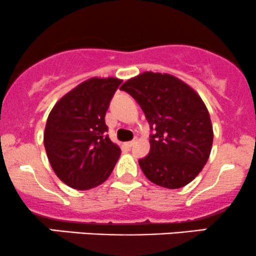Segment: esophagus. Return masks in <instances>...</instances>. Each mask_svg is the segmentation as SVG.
I'll use <instances>...</instances> for the list:
<instances>
[{"label":"esophagus","mask_w":256,"mask_h":256,"mask_svg":"<svg viewBox=\"0 0 256 256\" xmlns=\"http://www.w3.org/2000/svg\"><path fill=\"white\" fill-rule=\"evenodd\" d=\"M125 144H126V147L131 148V147H132V146L134 144V141H130V142H126V143H125Z\"/></svg>","instance_id":"34e87169"}]
</instances>
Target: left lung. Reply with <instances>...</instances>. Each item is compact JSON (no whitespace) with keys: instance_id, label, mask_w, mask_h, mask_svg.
<instances>
[{"instance_id":"8db88e82","label":"left lung","mask_w":256,"mask_h":256,"mask_svg":"<svg viewBox=\"0 0 256 256\" xmlns=\"http://www.w3.org/2000/svg\"><path fill=\"white\" fill-rule=\"evenodd\" d=\"M120 90L138 103L153 131L150 153L138 160L146 178L170 190L186 186L206 164L214 137L202 98L178 78L160 72H143Z\"/></svg>"}]
</instances>
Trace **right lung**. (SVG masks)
I'll list each match as a JSON object with an SVG mask.
<instances>
[{"mask_svg": "<svg viewBox=\"0 0 256 256\" xmlns=\"http://www.w3.org/2000/svg\"><path fill=\"white\" fill-rule=\"evenodd\" d=\"M122 80L92 78L53 106L44 143L53 171L75 190L103 184L113 171L120 148L110 141L106 113Z\"/></svg>", "mask_w": 256, "mask_h": 256, "instance_id": "right-lung-1", "label": "right lung"}]
</instances>
